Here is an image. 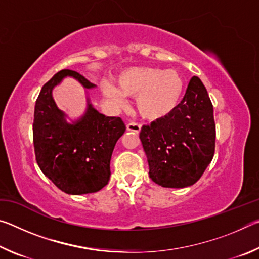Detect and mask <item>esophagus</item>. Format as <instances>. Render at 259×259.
<instances>
[{
	"label": "esophagus",
	"mask_w": 259,
	"mask_h": 259,
	"mask_svg": "<svg viewBox=\"0 0 259 259\" xmlns=\"http://www.w3.org/2000/svg\"><path fill=\"white\" fill-rule=\"evenodd\" d=\"M126 130L134 131L136 134H139L140 130H142V125L136 123V122H130V123L126 124Z\"/></svg>",
	"instance_id": "obj_1"
}]
</instances>
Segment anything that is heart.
I'll return each instance as SVG.
<instances>
[{"mask_svg": "<svg viewBox=\"0 0 259 259\" xmlns=\"http://www.w3.org/2000/svg\"><path fill=\"white\" fill-rule=\"evenodd\" d=\"M116 87L102 83L103 94L117 105L136 97L135 106L144 120L156 122L169 117L182 103L185 80L175 69L153 66L128 67L116 76Z\"/></svg>", "mask_w": 259, "mask_h": 259, "instance_id": "1", "label": "heart"}]
</instances>
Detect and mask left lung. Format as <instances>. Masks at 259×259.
Returning a JSON list of instances; mask_svg holds the SVG:
<instances>
[{
	"label": "left lung",
	"instance_id": "8db88e82",
	"mask_svg": "<svg viewBox=\"0 0 259 259\" xmlns=\"http://www.w3.org/2000/svg\"><path fill=\"white\" fill-rule=\"evenodd\" d=\"M139 138L153 182L184 188L199 181L213 157L216 125L212 104L198 76L191 78L176 111L164 120L143 125Z\"/></svg>",
	"mask_w": 259,
	"mask_h": 259
}]
</instances>
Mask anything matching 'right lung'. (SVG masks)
Listing matches in <instances>:
<instances>
[{
	"instance_id": "add662e5",
	"label": "right lung",
	"mask_w": 259,
	"mask_h": 259,
	"mask_svg": "<svg viewBox=\"0 0 259 259\" xmlns=\"http://www.w3.org/2000/svg\"><path fill=\"white\" fill-rule=\"evenodd\" d=\"M65 77L85 88L87 108L71 120L56 106L52 90ZM96 85L72 69H63L43 85L35 104L33 140L41 171L67 194L95 193L107 185L109 162L115 144L125 131L121 117L99 113L90 102L89 90ZM70 121H68V119Z\"/></svg>"
}]
</instances>
